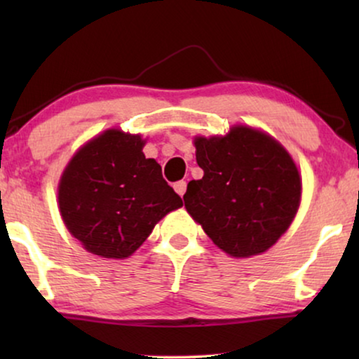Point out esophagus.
I'll list each match as a JSON object with an SVG mask.
<instances>
[{
  "label": "esophagus",
  "mask_w": 359,
  "mask_h": 359,
  "mask_svg": "<svg viewBox=\"0 0 359 359\" xmlns=\"http://www.w3.org/2000/svg\"><path fill=\"white\" fill-rule=\"evenodd\" d=\"M186 186H188V184H186V181H176V183L173 184L175 191L181 196V198H183L184 193H186Z\"/></svg>",
  "instance_id": "esophagus-1"
}]
</instances>
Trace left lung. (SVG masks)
<instances>
[{
    "label": "left lung",
    "mask_w": 359,
    "mask_h": 359,
    "mask_svg": "<svg viewBox=\"0 0 359 359\" xmlns=\"http://www.w3.org/2000/svg\"><path fill=\"white\" fill-rule=\"evenodd\" d=\"M194 145L204 176L189 181L183 196L188 212L225 253L247 258L266 252L299 209L301 178L291 156L248 127L199 137Z\"/></svg>",
    "instance_id": "1"
}]
</instances>
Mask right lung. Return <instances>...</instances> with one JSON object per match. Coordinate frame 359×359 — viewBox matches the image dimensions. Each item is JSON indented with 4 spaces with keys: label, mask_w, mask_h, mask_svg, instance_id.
<instances>
[{
    "label": "right lung",
    "mask_w": 359,
    "mask_h": 359,
    "mask_svg": "<svg viewBox=\"0 0 359 359\" xmlns=\"http://www.w3.org/2000/svg\"><path fill=\"white\" fill-rule=\"evenodd\" d=\"M139 135L106 130L73 156L58 186L67 229L88 252L127 258L183 199L145 158Z\"/></svg>",
    "instance_id": "1"
}]
</instances>
